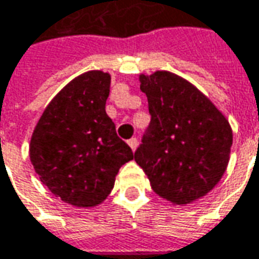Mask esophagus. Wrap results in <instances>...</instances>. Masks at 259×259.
Returning <instances> with one entry per match:
<instances>
[{"instance_id":"esophagus-1","label":"esophagus","mask_w":259,"mask_h":259,"mask_svg":"<svg viewBox=\"0 0 259 259\" xmlns=\"http://www.w3.org/2000/svg\"><path fill=\"white\" fill-rule=\"evenodd\" d=\"M127 143H129L130 149H132L133 152H135V150L138 149L139 142H138V139H136V138H132V139H130V140H127Z\"/></svg>"}]
</instances>
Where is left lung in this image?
Returning <instances> with one entry per match:
<instances>
[{"label": "left lung", "instance_id": "1", "mask_svg": "<svg viewBox=\"0 0 259 259\" xmlns=\"http://www.w3.org/2000/svg\"><path fill=\"white\" fill-rule=\"evenodd\" d=\"M152 116L135 160L152 189L174 205L201 199L227 170L232 129L218 107L181 76L140 74Z\"/></svg>", "mask_w": 259, "mask_h": 259}]
</instances>
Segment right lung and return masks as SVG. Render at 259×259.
I'll return each instance as SVG.
<instances>
[{
  "mask_svg": "<svg viewBox=\"0 0 259 259\" xmlns=\"http://www.w3.org/2000/svg\"><path fill=\"white\" fill-rule=\"evenodd\" d=\"M112 76L92 70L73 78L44 109L30 140V160L49 191L77 208L100 205L133 152L106 113Z\"/></svg>",
  "mask_w": 259,
  "mask_h": 259,
  "instance_id": "add662e5",
  "label": "right lung"
}]
</instances>
